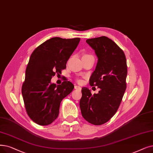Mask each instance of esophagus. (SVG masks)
Returning a JSON list of instances; mask_svg holds the SVG:
<instances>
[{"label": "esophagus", "mask_w": 153, "mask_h": 153, "mask_svg": "<svg viewBox=\"0 0 153 153\" xmlns=\"http://www.w3.org/2000/svg\"><path fill=\"white\" fill-rule=\"evenodd\" d=\"M74 88H75V89L81 90V88L80 87V86H79V85H75V86H74Z\"/></svg>", "instance_id": "1"}]
</instances>
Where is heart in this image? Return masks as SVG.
<instances>
[{
    "mask_svg": "<svg viewBox=\"0 0 153 153\" xmlns=\"http://www.w3.org/2000/svg\"><path fill=\"white\" fill-rule=\"evenodd\" d=\"M84 56H85V55H84Z\"/></svg>",
    "mask_w": 153,
    "mask_h": 153,
    "instance_id": "b5f03b06",
    "label": "heart"
}]
</instances>
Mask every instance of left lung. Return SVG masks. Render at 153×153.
Instances as JSON below:
<instances>
[{
    "label": "left lung",
    "mask_w": 153,
    "mask_h": 153,
    "mask_svg": "<svg viewBox=\"0 0 153 153\" xmlns=\"http://www.w3.org/2000/svg\"><path fill=\"white\" fill-rule=\"evenodd\" d=\"M86 42L98 58L89 84L100 89L97 94H92L88 88H82L79 105L86 121L101 125L110 120L120 105L126 89L127 62L123 51L107 37L89 39Z\"/></svg>",
    "instance_id": "left-lung-1"
}]
</instances>
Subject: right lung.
<instances>
[{
	"label": "right lung",
	"instance_id": "obj_1",
	"mask_svg": "<svg viewBox=\"0 0 153 153\" xmlns=\"http://www.w3.org/2000/svg\"><path fill=\"white\" fill-rule=\"evenodd\" d=\"M80 38L53 37L33 51L25 70L22 94L25 110L36 124L47 126L58 117L62 99L74 89L70 81L60 85L51 80L66 68V64L76 49Z\"/></svg>",
	"mask_w": 153,
	"mask_h": 153
}]
</instances>
